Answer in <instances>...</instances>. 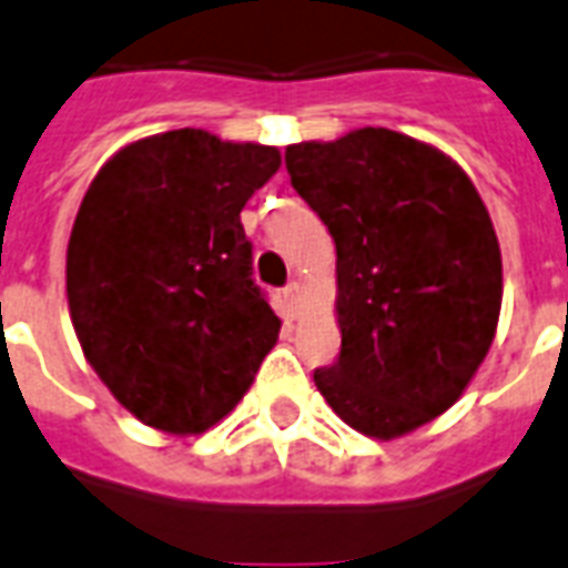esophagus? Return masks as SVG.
I'll return each instance as SVG.
<instances>
[{"instance_id": "1", "label": "esophagus", "mask_w": 568, "mask_h": 568, "mask_svg": "<svg viewBox=\"0 0 568 568\" xmlns=\"http://www.w3.org/2000/svg\"><path fill=\"white\" fill-rule=\"evenodd\" d=\"M283 301H285V306H288V310L295 313L297 304H301V285H297V283L285 285V288H283Z\"/></svg>"}]
</instances>
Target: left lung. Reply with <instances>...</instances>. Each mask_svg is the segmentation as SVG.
<instances>
[{
  "instance_id": "left-lung-1",
  "label": "left lung",
  "mask_w": 568,
  "mask_h": 568,
  "mask_svg": "<svg viewBox=\"0 0 568 568\" xmlns=\"http://www.w3.org/2000/svg\"><path fill=\"white\" fill-rule=\"evenodd\" d=\"M337 246L339 355L313 373L358 434L394 439L464 394L497 334L503 258L460 165L390 129L285 146Z\"/></svg>"
}]
</instances>
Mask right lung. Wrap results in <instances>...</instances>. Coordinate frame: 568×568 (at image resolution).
Returning a JSON list of instances; mask_svg holds the SVG:
<instances>
[{
  "label": "right lung",
  "mask_w": 568,
  "mask_h": 568,
  "mask_svg": "<svg viewBox=\"0 0 568 568\" xmlns=\"http://www.w3.org/2000/svg\"><path fill=\"white\" fill-rule=\"evenodd\" d=\"M280 162L276 146L178 129L123 146L83 195L65 255L74 334L155 430L222 422L280 337L241 225Z\"/></svg>",
  "instance_id": "obj_1"
}]
</instances>
